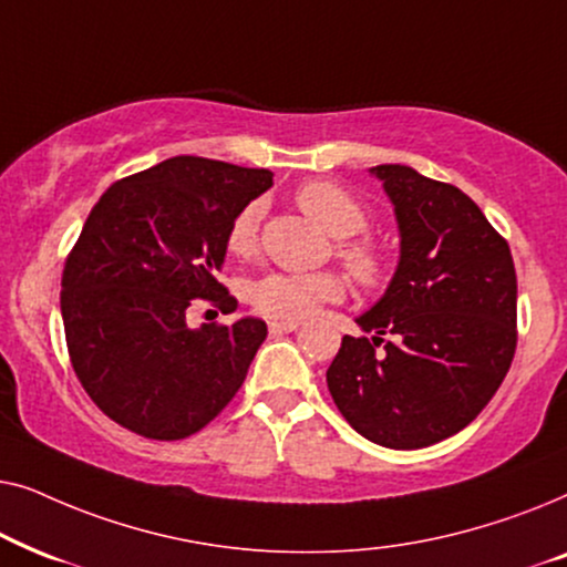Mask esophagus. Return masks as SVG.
<instances>
[{"instance_id":"esophagus-1","label":"esophagus","mask_w":567,"mask_h":567,"mask_svg":"<svg viewBox=\"0 0 567 567\" xmlns=\"http://www.w3.org/2000/svg\"><path fill=\"white\" fill-rule=\"evenodd\" d=\"M299 320H270L268 322V330L270 336H284V332H293L299 328Z\"/></svg>"}]
</instances>
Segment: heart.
Listing matches in <instances>:
<instances>
[{
	"label": "heart",
	"instance_id": "obj_1",
	"mask_svg": "<svg viewBox=\"0 0 567 567\" xmlns=\"http://www.w3.org/2000/svg\"><path fill=\"white\" fill-rule=\"evenodd\" d=\"M301 212L322 224L332 237H353L367 229L369 214L359 198L343 185L332 181H307L293 193ZM262 219V204L250 200L231 219L227 229V250L237 258H245L258 245V231ZM340 258L353 270L361 284L374 286L384 274V258L369 239H353L340 245ZM346 293V281L338 274L320 270V274H284L274 270L247 286V301L260 315L274 320H301L324 301H338Z\"/></svg>",
	"mask_w": 567,
	"mask_h": 567
}]
</instances>
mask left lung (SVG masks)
Here are the masks:
<instances>
[{"mask_svg":"<svg viewBox=\"0 0 567 567\" xmlns=\"http://www.w3.org/2000/svg\"><path fill=\"white\" fill-rule=\"evenodd\" d=\"M371 175L398 216L400 262L384 297L355 317L374 336L343 338L328 390L363 439L423 449L475 421L508 374L516 268L467 193L408 165H377Z\"/></svg>","mask_w":567,"mask_h":567,"instance_id":"1","label":"left lung"}]
</instances>
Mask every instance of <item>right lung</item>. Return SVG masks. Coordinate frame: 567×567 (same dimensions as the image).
<instances>
[{
    "instance_id": "right-lung-1",
    "label": "right lung",
    "mask_w": 567,
    "mask_h": 567,
    "mask_svg": "<svg viewBox=\"0 0 567 567\" xmlns=\"http://www.w3.org/2000/svg\"><path fill=\"white\" fill-rule=\"evenodd\" d=\"M270 185V169L183 154L113 183L92 206L61 276V317L74 374L111 421L177 441L243 386L266 322L190 330L185 312L193 299L235 312L216 281L227 229Z\"/></svg>"
}]
</instances>
